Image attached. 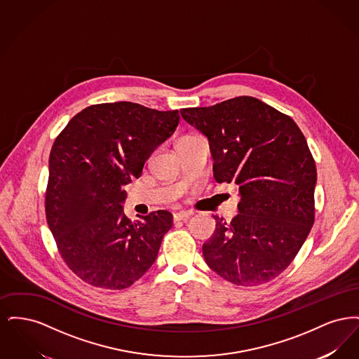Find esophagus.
<instances>
[{
	"label": "esophagus",
	"mask_w": 359,
	"mask_h": 359,
	"mask_svg": "<svg viewBox=\"0 0 359 359\" xmlns=\"http://www.w3.org/2000/svg\"><path fill=\"white\" fill-rule=\"evenodd\" d=\"M191 215H192V212H189V211H179V212L173 214V219H175L176 222H177V221H186Z\"/></svg>",
	"instance_id": "34e87169"
}]
</instances>
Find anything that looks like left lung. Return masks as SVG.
Listing matches in <instances>:
<instances>
[{
  "instance_id": "8db88e82",
  "label": "left lung",
  "mask_w": 359,
  "mask_h": 359,
  "mask_svg": "<svg viewBox=\"0 0 359 359\" xmlns=\"http://www.w3.org/2000/svg\"><path fill=\"white\" fill-rule=\"evenodd\" d=\"M180 114L207 137L215 180L239 187L238 214L230 222L214 215L205 264L236 285L271 281L296 257L315 221L316 167L306 137L290 117L253 97Z\"/></svg>"
}]
</instances>
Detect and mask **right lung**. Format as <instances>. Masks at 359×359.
Returning <instances> with one entry per match:
<instances>
[{
  "label": "right lung",
  "mask_w": 359,
  "mask_h": 359,
  "mask_svg": "<svg viewBox=\"0 0 359 359\" xmlns=\"http://www.w3.org/2000/svg\"><path fill=\"white\" fill-rule=\"evenodd\" d=\"M179 120L177 110L101 103L78 113L56 137L47 223L65 262L90 285L123 290L154 265L172 214L158 210L132 222L123 212V186L141 176Z\"/></svg>",
  "instance_id": "right-lung-1"
}]
</instances>
